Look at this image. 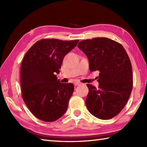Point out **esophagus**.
Here are the masks:
<instances>
[{
  "label": "esophagus",
  "instance_id": "34e87169",
  "mask_svg": "<svg viewBox=\"0 0 147 147\" xmlns=\"http://www.w3.org/2000/svg\"><path fill=\"white\" fill-rule=\"evenodd\" d=\"M80 84H81V83H80V82H74V86H78V85H80Z\"/></svg>",
  "mask_w": 147,
  "mask_h": 147
}]
</instances>
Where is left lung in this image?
I'll list each match as a JSON object with an SVG mask.
<instances>
[{"label":"left lung","instance_id":"1","mask_svg":"<svg viewBox=\"0 0 147 147\" xmlns=\"http://www.w3.org/2000/svg\"><path fill=\"white\" fill-rule=\"evenodd\" d=\"M89 60L92 72H100L98 88L87 84L89 92L85 104L89 112L103 120L123 110L133 88L132 66L121 44L105 37L83 40L78 45Z\"/></svg>","mask_w":147,"mask_h":147}]
</instances>
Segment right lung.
I'll use <instances>...</instances> for the list:
<instances>
[{
	"label": "right lung",
	"instance_id": "obj_1",
	"mask_svg": "<svg viewBox=\"0 0 147 147\" xmlns=\"http://www.w3.org/2000/svg\"><path fill=\"white\" fill-rule=\"evenodd\" d=\"M78 42L42 39L24 56L20 72L22 97L30 112L40 120L55 121L67 110L74 87L71 83H61L55 74L59 73L65 55Z\"/></svg>",
	"mask_w": 147,
	"mask_h": 147
}]
</instances>
